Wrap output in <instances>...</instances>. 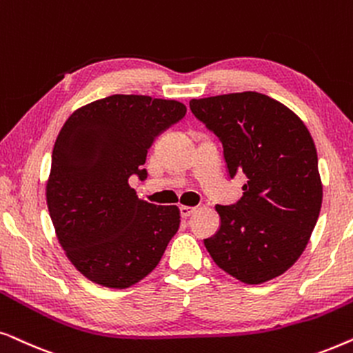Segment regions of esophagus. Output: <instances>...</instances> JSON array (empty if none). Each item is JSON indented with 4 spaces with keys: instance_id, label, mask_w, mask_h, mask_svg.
Masks as SVG:
<instances>
[{
    "instance_id": "obj_1",
    "label": "esophagus",
    "mask_w": 353,
    "mask_h": 353,
    "mask_svg": "<svg viewBox=\"0 0 353 353\" xmlns=\"http://www.w3.org/2000/svg\"><path fill=\"white\" fill-rule=\"evenodd\" d=\"M194 211H195L194 206H184V205L179 206V213H181L182 218H189V216L194 213Z\"/></svg>"
}]
</instances>
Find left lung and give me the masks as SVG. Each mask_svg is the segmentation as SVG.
<instances>
[{
    "instance_id": "8db88e82",
    "label": "left lung",
    "mask_w": 353,
    "mask_h": 353,
    "mask_svg": "<svg viewBox=\"0 0 353 353\" xmlns=\"http://www.w3.org/2000/svg\"><path fill=\"white\" fill-rule=\"evenodd\" d=\"M196 119L221 140L229 177L243 195L216 205L221 225L205 247L216 265L245 284L289 270L312 236L323 201L314 142L302 119L256 92L190 101Z\"/></svg>"
}]
</instances>
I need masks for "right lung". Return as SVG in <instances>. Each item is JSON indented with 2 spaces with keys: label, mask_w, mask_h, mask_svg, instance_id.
<instances>
[{
  "label": "right lung",
  "mask_w": 353,
  "mask_h": 353,
  "mask_svg": "<svg viewBox=\"0 0 353 353\" xmlns=\"http://www.w3.org/2000/svg\"><path fill=\"white\" fill-rule=\"evenodd\" d=\"M176 100L111 95L79 108L51 154L46 203L70 263L92 283L125 289L148 276L181 224L177 206L140 200L129 177L154 139L185 116Z\"/></svg>",
  "instance_id": "right-lung-1"
}]
</instances>
